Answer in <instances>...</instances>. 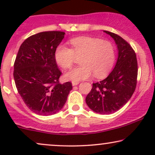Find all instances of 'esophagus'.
Masks as SVG:
<instances>
[{"mask_svg": "<svg viewBox=\"0 0 155 155\" xmlns=\"http://www.w3.org/2000/svg\"><path fill=\"white\" fill-rule=\"evenodd\" d=\"M79 82H76V81H72V85L73 86H76V85L79 84Z\"/></svg>", "mask_w": 155, "mask_h": 155, "instance_id": "34e87169", "label": "esophagus"}]
</instances>
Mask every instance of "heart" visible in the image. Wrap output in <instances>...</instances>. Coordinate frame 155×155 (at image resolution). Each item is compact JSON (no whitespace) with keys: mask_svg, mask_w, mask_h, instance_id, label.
Returning a JSON list of instances; mask_svg holds the SVG:
<instances>
[{"mask_svg":"<svg viewBox=\"0 0 155 155\" xmlns=\"http://www.w3.org/2000/svg\"><path fill=\"white\" fill-rule=\"evenodd\" d=\"M71 49L60 44L55 49V60L64 69L71 68L80 58L81 65L65 73V78L78 81L90 78L104 77L109 73L115 60L114 48L107 41L93 37L81 36L71 39Z\"/></svg>","mask_w":155,"mask_h":155,"instance_id":"1","label":"heart"}]
</instances>
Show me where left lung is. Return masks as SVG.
<instances>
[{
	"label": "left lung",
	"mask_w": 155,
	"mask_h": 155,
	"mask_svg": "<svg viewBox=\"0 0 155 155\" xmlns=\"http://www.w3.org/2000/svg\"><path fill=\"white\" fill-rule=\"evenodd\" d=\"M117 46L118 58L114 68L106 79L92 84L86 104L93 111L110 114L120 110L130 99L136 87L138 63L131 46L120 35L104 31Z\"/></svg>",
	"instance_id": "left-lung-1"
}]
</instances>
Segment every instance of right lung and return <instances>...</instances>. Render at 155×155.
Listing matches in <instances>:
<instances>
[{
  "label": "right lung",
  "instance_id": "add662e5",
  "mask_svg": "<svg viewBox=\"0 0 155 155\" xmlns=\"http://www.w3.org/2000/svg\"><path fill=\"white\" fill-rule=\"evenodd\" d=\"M65 33L46 31L28 37L19 47L14 65L16 87L32 111L49 116L63 108L72 90L69 81L60 84L62 73L54 58Z\"/></svg>",
  "mask_w": 155,
  "mask_h": 155
}]
</instances>
